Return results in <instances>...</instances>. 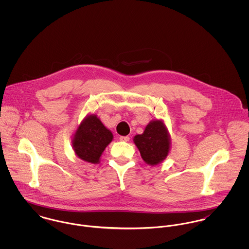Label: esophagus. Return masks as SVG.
I'll list each match as a JSON object with an SVG mask.
<instances>
[{"label": "esophagus", "mask_w": 249, "mask_h": 249, "mask_svg": "<svg viewBox=\"0 0 249 249\" xmlns=\"http://www.w3.org/2000/svg\"><path fill=\"white\" fill-rule=\"evenodd\" d=\"M120 140L123 141V142H128L130 140V138L128 136H121Z\"/></svg>", "instance_id": "esophagus-1"}]
</instances>
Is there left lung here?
Here are the masks:
<instances>
[{"instance_id": "8db88e82", "label": "left lung", "mask_w": 249, "mask_h": 249, "mask_svg": "<svg viewBox=\"0 0 249 249\" xmlns=\"http://www.w3.org/2000/svg\"><path fill=\"white\" fill-rule=\"evenodd\" d=\"M142 160L153 166L162 162L170 150V138L166 126L161 121L149 123L142 134L134 137Z\"/></svg>"}]
</instances>
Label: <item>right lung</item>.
Returning a JSON list of instances; mask_svg holds the SVG:
<instances>
[{
    "label": "right lung",
    "mask_w": 249,
    "mask_h": 249,
    "mask_svg": "<svg viewBox=\"0 0 249 249\" xmlns=\"http://www.w3.org/2000/svg\"><path fill=\"white\" fill-rule=\"evenodd\" d=\"M112 139L111 131L101 120L96 115H90L78 126L72 139V146L80 159L96 164Z\"/></svg>",
    "instance_id": "obj_1"
}]
</instances>
